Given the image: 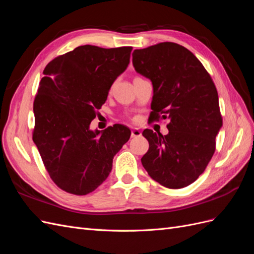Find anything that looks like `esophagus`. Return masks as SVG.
<instances>
[{
	"mask_svg": "<svg viewBox=\"0 0 254 254\" xmlns=\"http://www.w3.org/2000/svg\"><path fill=\"white\" fill-rule=\"evenodd\" d=\"M141 135V131L139 129H136V128H134L133 130H131V137H137V136H140Z\"/></svg>",
	"mask_w": 254,
	"mask_h": 254,
	"instance_id": "34e87169",
	"label": "esophagus"
}]
</instances>
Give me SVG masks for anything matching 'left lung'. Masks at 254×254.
<instances>
[{
    "label": "left lung",
    "instance_id": "left-lung-1",
    "mask_svg": "<svg viewBox=\"0 0 254 254\" xmlns=\"http://www.w3.org/2000/svg\"><path fill=\"white\" fill-rule=\"evenodd\" d=\"M132 64L152 83L149 119L170 121L166 135L143 131L149 149L142 164L161 186L186 188L203 173L215 151L222 127L217 90L194 54L177 43L134 50Z\"/></svg>",
    "mask_w": 254,
    "mask_h": 254
}]
</instances>
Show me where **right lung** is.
I'll use <instances>...</instances> for the list:
<instances>
[{"mask_svg": "<svg viewBox=\"0 0 254 254\" xmlns=\"http://www.w3.org/2000/svg\"><path fill=\"white\" fill-rule=\"evenodd\" d=\"M131 51L81 45L44 68L34 102L33 141L52 180L67 193L86 195L101 186L131 134L122 124L90 129Z\"/></svg>", "mask_w": 254, "mask_h": 254, "instance_id": "obj_1", "label": "right lung"}]
</instances>
